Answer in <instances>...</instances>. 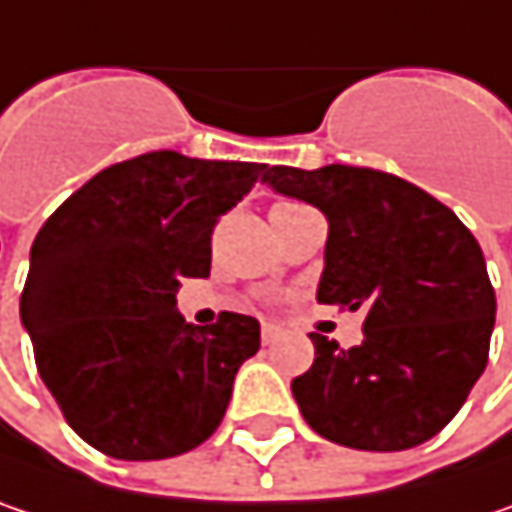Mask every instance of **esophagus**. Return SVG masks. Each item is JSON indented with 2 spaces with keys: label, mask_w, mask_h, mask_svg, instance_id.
Returning <instances> with one entry per match:
<instances>
[{
  "label": "esophagus",
  "mask_w": 512,
  "mask_h": 512,
  "mask_svg": "<svg viewBox=\"0 0 512 512\" xmlns=\"http://www.w3.org/2000/svg\"><path fill=\"white\" fill-rule=\"evenodd\" d=\"M276 338H279V329H276L274 323H262V344L271 347Z\"/></svg>",
  "instance_id": "obj_1"
}]
</instances>
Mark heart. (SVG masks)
<instances>
[{"label": "heart", "instance_id": "b5f03b06", "mask_svg": "<svg viewBox=\"0 0 512 512\" xmlns=\"http://www.w3.org/2000/svg\"><path fill=\"white\" fill-rule=\"evenodd\" d=\"M282 206H300V203H294V201H285V203H276L274 209H282Z\"/></svg>", "mask_w": 512, "mask_h": 512}]
</instances>
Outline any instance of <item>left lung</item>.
Returning a JSON list of instances; mask_svg holds the SVG:
<instances>
[{
    "label": "left lung",
    "instance_id": "left-lung-1",
    "mask_svg": "<svg viewBox=\"0 0 512 512\" xmlns=\"http://www.w3.org/2000/svg\"><path fill=\"white\" fill-rule=\"evenodd\" d=\"M262 183L329 218L317 300L364 309V341L311 332L291 382L303 420L349 449L402 452L440 434L490 358L495 291L481 244L420 186L355 165H274Z\"/></svg>",
    "mask_w": 512,
    "mask_h": 512
}]
</instances>
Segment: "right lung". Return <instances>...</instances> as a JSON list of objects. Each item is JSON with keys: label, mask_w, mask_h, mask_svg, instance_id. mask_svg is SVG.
Returning a JSON list of instances; mask_svg holds the SVG:
<instances>
[{"label": "right lung", "mask_w": 512, "mask_h": 512, "mask_svg": "<svg viewBox=\"0 0 512 512\" xmlns=\"http://www.w3.org/2000/svg\"><path fill=\"white\" fill-rule=\"evenodd\" d=\"M265 168L151 151L98 171L40 227L19 317L63 420L101 455H183L224 420L259 320L192 326L177 288L209 276L218 218Z\"/></svg>", "instance_id": "obj_1"}]
</instances>
